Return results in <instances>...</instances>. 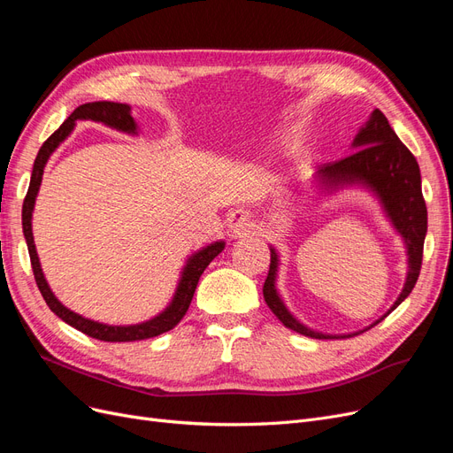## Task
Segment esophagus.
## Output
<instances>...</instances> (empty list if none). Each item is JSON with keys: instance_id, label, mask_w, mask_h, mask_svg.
<instances>
[{"instance_id": "obj_1", "label": "esophagus", "mask_w": 453, "mask_h": 453, "mask_svg": "<svg viewBox=\"0 0 453 453\" xmlns=\"http://www.w3.org/2000/svg\"><path fill=\"white\" fill-rule=\"evenodd\" d=\"M227 227L237 235H246L254 229V218L248 211H235L227 218Z\"/></svg>"}]
</instances>
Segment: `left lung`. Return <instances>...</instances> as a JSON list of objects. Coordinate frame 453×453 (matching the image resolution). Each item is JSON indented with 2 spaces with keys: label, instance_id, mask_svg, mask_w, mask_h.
I'll list each match as a JSON object with an SVG mask.
<instances>
[{
  "label": "left lung",
  "instance_id": "left-lung-1",
  "mask_svg": "<svg viewBox=\"0 0 453 453\" xmlns=\"http://www.w3.org/2000/svg\"><path fill=\"white\" fill-rule=\"evenodd\" d=\"M352 149L356 152L339 159V162H331L319 167L314 179L319 189H326V192H334V189L344 186L367 188L380 201L391 226L395 227L404 241L408 256L406 280L397 301L393 303L391 309L380 319H376L372 324L376 326L411 296V291L418 282L423 257V241H426L427 233V207L421 194V174L416 157L401 142L395 131L391 129L382 111H372L367 124L357 131ZM279 261V252H276L274 246H271V265L264 284V297L273 314L286 327L312 339H344L369 329L367 327L352 334H326L303 326L288 311L279 291H276Z\"/></svg>",
  "mask_w": 453,
  "mask_h": 453
}]
</instances>
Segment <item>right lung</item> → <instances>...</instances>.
I'll list each match as a JSON object with an SVG mask.
<instances>
[{"label": "right lung", "instance_id": "obj_1", "mask_svg": "<svg viewBox=\"0 0 453 453\" xmlns=\"http://www.w3.org/2000/svg\"><path fill=\"white\" fill-rule=\"evenodd\" d=\"M77 120L101 122L112 129L124 131V134L137 135V124L134 120V116H131L129 105L112 104V101H94V104H84L73 111L69 114V119L60 127H58L45 142H42V147L39 149V154L34 162L30 188H27V194H26L24 205H22L24 239L27 244V252H30L32 269H34L37 288L41 291L42 299H45V303L49 304V309L58 318H62L65 324L82 331L84 334H88V337H92V339L105 341V342H134V341H144V339L157 337V334L173 329L184 318L188 306H189V303H192V297L196 294V288H197V282L201 279L203 271H205L211 261L224 250L226 242L216 241L205 248H201V250H197L196 254L188 257L186 265L180 273L177 291H174V296H173L171 303L167 304V309L159 312L157 316L147 319V322L134 324V326H109V324L94 322V319H88L77 312L69 311L67 306H64L60 301L56 299V296L52 294V289L45 279V274H42L39 256L35 250V242H34V233H32V214H34V207H35V197L39 194V186L42 180V171H45L49 157L69 137Z\"/></svg>", "mask_w": 453, "mask_h": 453}]
</instances>
